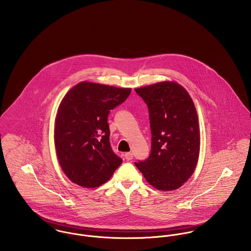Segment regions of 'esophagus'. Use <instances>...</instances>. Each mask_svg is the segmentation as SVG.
Here are the masks:
<instances>
[{"label":"esophagus","mask_w":251,"mask_h":251,"mask_svg":"<svg viewBox=\"0 0 251 251\" xmlns=\"http://www.w3.org/2000/svg\"><path fill=\"white\" fill-rule=\"evenodd\" d=\"M125 157H126V160H131L132 158H133V153L132 152H126L125 153Z\"/></svg>","instance_id":"34e87169"}]
</instances>
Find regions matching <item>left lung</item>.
<instances>
[{"label": "left lung", "mask_w": 251, "mask_h": 251, "mask_svg": "<svg viewBox=\"0 0 251 251\" xmlns=\"http://www.w3.org/2000/svg\"><path fill=\"white\" fill-rule=\"evenodd\" d=\"M135 92L149 108L151 152L134 164L157 190L178 189L192 176L199 158L200 127L193 100L175 81L157 82Z\"/></svg>", "instance_id": "left-lung-1"}]
</instances>
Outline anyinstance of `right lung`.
Wrapping results in <instances>:
<instances>
[{
	"instance_id": "add662e5",
	"label": "right lung",
	"mask_w": 251,
	"mask_h": 251,
	"mask_svg": "<svg viewBox=\"0 0 251 251\" xmlns=\"http://www.w3.org/2000/svg\"><path fill=\"white\" fill-rule=\"evenodd\" d=\"M130 92V88L82 81L62 100L54 142L59 164L72 182L86 188L100 186L122 164L110 146L107 117Z\"/></svg>"
}]
</instances>
